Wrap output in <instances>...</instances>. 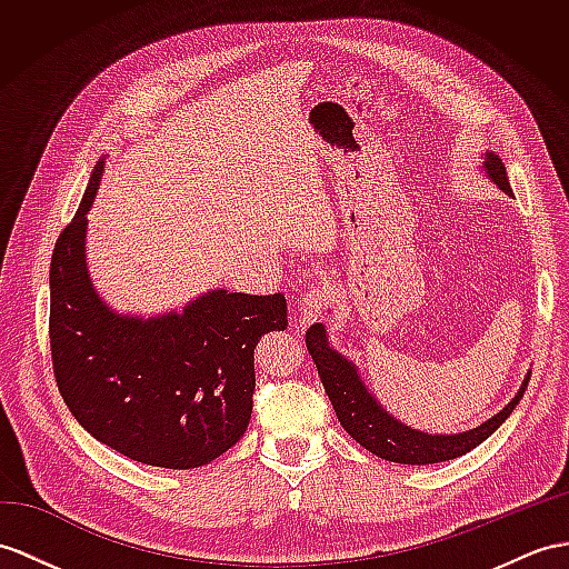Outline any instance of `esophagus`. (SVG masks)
<instances>
[{
    "mask_svg": "<svg viewBox=\"0 0 569 569\" xmlns=\"http://www.w3.org/2000/svg\"><path fill=\"white\" fill-rule=\"evenodd\" d=\"M328 303V292L326 287H313L303 292L301 301H299V326H309L313 323L318 316L323 313Z\"/></svg>",
    "mask_w": 569,
    "mask_h": 569,
    "instance_id": "obj_1",
    "label": "esophagus"
}]
</instances>
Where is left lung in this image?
<instances>
[{
	"label": "left lung",
	"instance_id": "8db88e82",
	"mask_svg": "<svg viewBox=\"0 0 569 569\" xmlns=\"http://www.w3.org/2000/svg\"><path fill=\"white\" fill-rule=\"evenodd\" d=\"M480 159L482 163L478 171L488 178L492 186L511 196V186L502 159L497 157L495 151H485ZM307 348L309 355L313 357L318 377H321L323 389L345 432H348L357 445H362L367 451L379 456V459L406 466L451 461L482 445V441L488 439L511 412H515L531 379V371H526L515 398H511L500 412H495L492 418L480 422L478 427H470L466 432L456 435H429L422 432V429H415L406 422H400L379 403V398L367 389L362 373H359L352 359L332 348L323 323H313L307 330Z\"/></svg>",
	"mask_w": 569,
	"mask_h": 569
}]
</instances>
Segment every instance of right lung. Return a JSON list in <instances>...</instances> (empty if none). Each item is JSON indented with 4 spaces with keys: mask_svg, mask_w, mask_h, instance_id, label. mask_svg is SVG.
Returning <instances> with one entry per match:
<instances>
[{
    "mask_svg": "<svg viewBox=\"0 0 569 569\" xmlns=\"http://www.w3.org/2000/svg\"><path fill=\"white\" fill-rule=\"evenodd\" d=\"M106 161L50 260L54 379L79 425L132 461L200 468L243 437L253 412V350L287 328V299L210 289L157 316L116 311L93 287L89 212Z\"/></svg>",
    "mask_w": 569,
    "mask_h": 569,
    "instance_id": "1",
    "label": "right lung"
}]
</instances>
